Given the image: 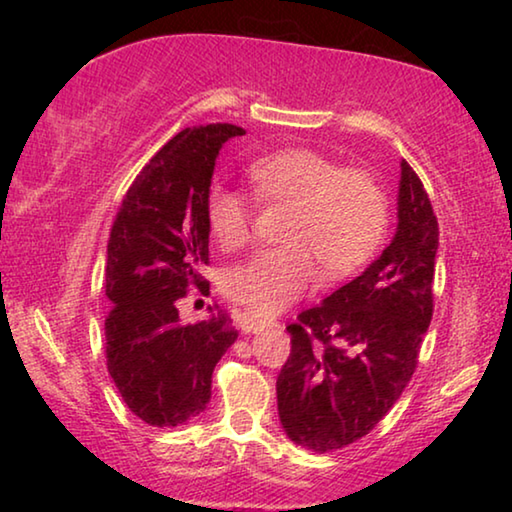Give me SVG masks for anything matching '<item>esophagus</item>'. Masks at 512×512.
<instances>
[{"label": "esophagus", "instance_id": "34e87169", "mask_svg": "<svg viewBox=\"0 0 512 512\" xmlns=\"http://www.w3.org/2000/svg\"><path fill=\"white\" fill-rule=\"evenodd\" d=\"M237 323H239V329L241 332L246 334H257V332H264L266 327H271V320L255 314V311H241V314L237 316Z\"/></svg>", "mask_w": 512, "mask_h": 512}]
</instances>
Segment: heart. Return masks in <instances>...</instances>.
<instances>
[{
    "mask_svg": "<svg viewBox=\"0 0 512 512\" xmlns=\"http://www.w3.org/2000/svg\"><path fill=\"white\" fill-rule=\"evenodd\" d=\"M255 196L291 212L284 246L268 248L223 273V291L262 316L298 300L316 275L341 280L370 262L388 228V198L366 169L343 167L314 149H280L248 164ZM207 225L225 250L253 239V207L235 187L214 183L205 198Z\"/></svg>",
    "mask_w": 512,
    "mask_h": 512,
    "instance_id": "b5f03b06",
    "label": "heart"
}]
</instances>
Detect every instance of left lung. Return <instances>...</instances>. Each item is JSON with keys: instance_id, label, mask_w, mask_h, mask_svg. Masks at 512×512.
<instances>
[{"instance_id": "left-lung-1", "label": "left lung", "mask_w": 512, "mask_h": 512, "mask_svg": "<svg viewBox=\"0 0 512 512\" xmlns=\"http://www.w3.org/2000/svg\"><path fill=\"white\" fill-rule=\"evenodd\" d=\"M397 232L366 271L287 327L291 354L277 377L287 436L311 452L357 443L409 384L433 316L438 219L402 160Z\"/></svg>"}]
</instances>
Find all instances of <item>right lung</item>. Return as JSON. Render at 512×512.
Segmentation results:
<instances>
[{
	"instance_id": "obj_1",
	"label": "right lung",
	"mask_w": 512,
	"mask_h": 512,
	"mask_svg": "<svg viewBox=\"0 0 512 512\" xmlns=\"http://www.w3.org/2000/svg\"><path fill=\"white\" fill-rule=\"evenodd\" d=\"M246 131L207 124L180 131L133 180L108 239L103 289L106 361L121 400L151 427H178L205 411L212 372L237 341L228 311L183 325L176 302L192 287L210 289L205 198L214 160Z\"/></svg>"
}]
</instances>
